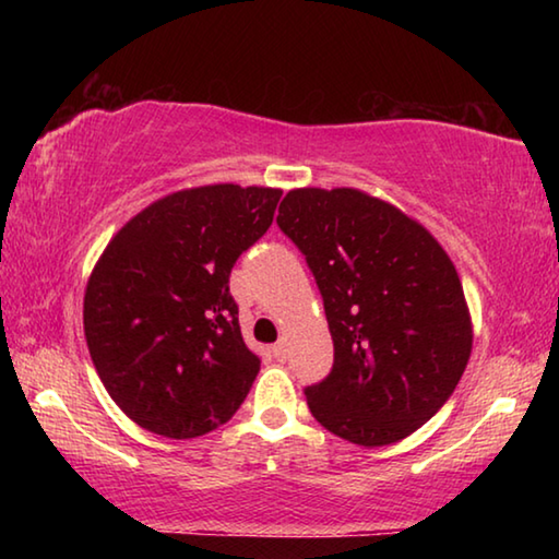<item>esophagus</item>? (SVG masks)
<instances>
[{
    "mask_svg": "<svg viewBox=\"0 0 559 559\" xmlns=\"http://www.w3.org/2000/svg\"><path fill=\"white\" fill-rule=\"evenodd\" d=\"M271 353H273V357L278 359V362H283V359H286V343H283V340H281V343H276V345L271 347Z\"/></svg>",
    "mask_w": 559,
    "mask_h": 559,
    "instance_id": "obj_1",
    "label": "esophagus"
}]
</instances>
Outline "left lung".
I'll use <instances>...</instances> for the list:
<instances>
[{"instance_id":"1","label":"left lung","mask_w":559,"mask_h":559,"mask_svg":"<svg viewBox=\"0 0 559 559\" xmlns=\"http://www.w3.org/2000/svg\"><path fill=\"white\" fill-rule=\"evenodd\" d=\"M278 226L323 296L335 362L306 386L335 437L386 447L437 414L466 370L473 328L449 253L419 222L359 189H290Z\"/></svg>"}]
</instances>
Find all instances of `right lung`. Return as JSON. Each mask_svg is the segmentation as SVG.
Instances as JSON below:
<instances>
[{
  "label": "right lung",
  "instance_id": "right-lung-1",
  "mask_svg": "<svg viewBox=\"0 0 559 559\" xmlns=\"http://www.w3.org/2000/svg\"><path fill=\"white\" fill-rule=\"evenodd\" d=\"M281 189L206 185L132 216L93 269L83 330L110 400L138 427L194 439L231 419L261 370L229 293Z\"/></svg>",
  "mask_w": 559,
  "mask_h": 559
}]
</instances>
